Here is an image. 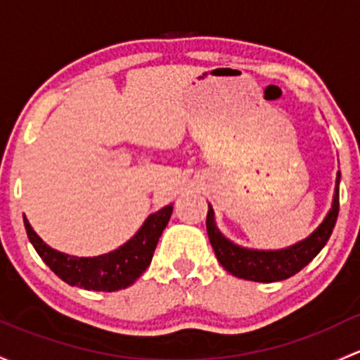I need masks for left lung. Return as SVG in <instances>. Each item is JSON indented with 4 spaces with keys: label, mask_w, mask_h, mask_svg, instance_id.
<instances>
[{
    "label": "left lung",
    "mask_w": 360,
    "mask_h": 360,
    "mask_svg": "<svg viewBox=\"0 0 360 360\" xmlns=\"http://www.w3.org/2000/svg\"><path fill=\"white\" fill-rule=\"evenodd\" d=\"M338 184L340 174L336 177V190L335 198H333V207L328 212L323 224L314 231L307 240L300 241V243L293 245L290 248L276 250V252L248 250L231 243L215 228L214 210L209 207V214H207V233H209L210 245L214 248L215 257L221 262V266L233 276H236V278L257 283L283 281V279H288L293 274H297V272H300L324 248V245L330 240L333 229H335L340 210Z\"/></svg>",
    "instance_id": "left-lung-1"
}]
</instances>
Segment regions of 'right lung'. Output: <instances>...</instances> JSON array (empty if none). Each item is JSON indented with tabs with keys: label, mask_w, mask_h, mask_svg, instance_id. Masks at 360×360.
Returning a JSON list of instances; mask_svg holds the SVG:
<instances>
[{
	"label": "right lung",
	"mask_w": 360,
	"mask_h": 360,
	"mask_svg": "<svg viewBox=\"0 0 360 360\" xmlns=\"http://www.w3.org/2000/svg\"><path fill=\"white\" fill-rule=\"evenodd\" d=\"M170 214L172 205L151 214L127 243L100 257H72L53 250L34 233L25 217L24 226L43 262L67 285L91 291H119L131 286L150 266Z\"/></svg>",
	"instance_id": "1"
}]
</instances>
